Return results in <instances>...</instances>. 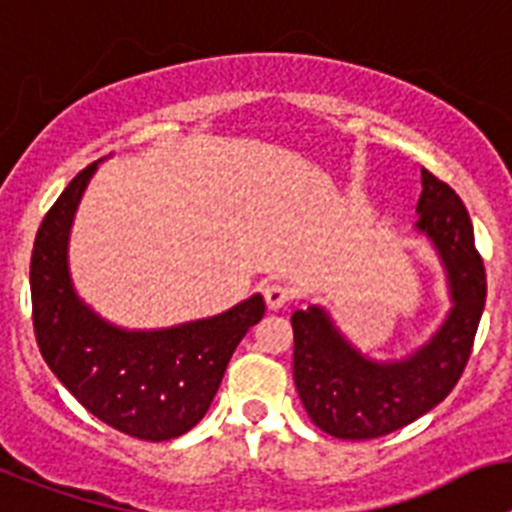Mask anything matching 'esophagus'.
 <instances>
[{
    "mask_svg": "<svg viewBox=\"0 0 512 512\" xmlns=\"http://www.w3.org/2000/svg\"><path fill=\"white\" fill-rule=\"evenodd\" d=\"M262 296H265V304H268L270 311H278L283 309V306L288 304V291L283 286H278V283H273V286H265L262 288Z\"/></svg>",
    "mask_w": 512,
    "mask_h": 512,
    "instance_id": "34e87169",
    "label": "esophagus"
}]
</instances>
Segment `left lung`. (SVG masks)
Listing matches in <instances>:
<instances>
[{"instance_id":"obj_1","label":"left lung","mask_w":512,"mask_h":512,"mask_svg":"<svg viewBox=\"0 0 512 512\" xmlns=\"http://www.w3.org/2000/svg\"><path fill=\"white\" fill-rule=\"evenodd\" d=\"M415 231L446 273L448 309L438 330L402 358L355 348L319 304L293 311V381L311 422L342 441H368L410 425L451 394L464 373L484 311L487 278L464 203L422 170Z\"/></svg>"}]
</instances>
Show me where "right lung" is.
Instances as JSON below:
<instances>
[{
  "label": "right lung",
  "instance_id": "add662e5",
  "mask_svg": "<svg viewBox=\"0 0 512 512\" xmlns=\"http://www.w3.org/2000/svg\"><path fill=\"white\" fill-rule=\"evenodd\" d=\"M102 159L84 167L46 213L33 260L35 340L56 379L110 428L139 441H172L203 420L226 363L265 314L260 293L216 317L162 330H126L100 317L74 288L69 234Z\"/></svg>",
  "mask_w": 512,
  "mask_h": 512
}]
</instances>
